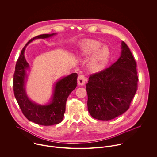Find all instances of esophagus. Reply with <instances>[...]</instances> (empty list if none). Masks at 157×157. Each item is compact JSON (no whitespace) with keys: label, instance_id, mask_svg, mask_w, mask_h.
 I'll return each instance as SVG.
<instances>
[{"label":"esophagus","instance_id":"1","mask_svg":"<svg viewBox=\"0 0 157 157\" xmlns=\"http://www.w3.org/2000/svg\"><path fill=\"white\" fill-rule=\"evenodd\" d=\"M86 81V79L85 78V77L83 75H78V78H77V83H78V85H81V86H83L85 84V82Z\"/></svg>","mask_w":157,"mask_h":157}]
</instances>
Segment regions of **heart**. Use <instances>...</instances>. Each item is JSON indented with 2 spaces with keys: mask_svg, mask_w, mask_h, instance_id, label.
Returning a JSON list of instances; mask_svg holds the SVG:
<instances>
[{
  "mask_svg": "<svg viewBox=\"0 0 157 157\" xmlns=\"http://www.w3.org/2000/svg\"><path fill=\"white\" fill-rule=\"evenodd\" d=\"M102 44L97 40H90L83 44L80 48V53L82 56L88 57L95 53L90 59L89 67L93 72L102 70L108 62L111 52L107 46H101Z\"/></svg>",
  "mask_w": 157,
  "mask_h": 157,
  "instance_id": "obj_1",
  "label": "heart"
}]
</instances>
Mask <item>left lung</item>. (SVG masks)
Wrapping results in <instances>:
<instances>
[{
  "instance_id": "left-lung-1",
  "label": "left lung",
  "mask_w": 157,
  "mask_h": 157,
  "mask_svg": "<svg viewBox=\"0 0 157 157\" xmlns=\"http://www.w3.org/2000/svg\"><path fill=\"white\" fill-rule=\"evenodd\" d=\"M121 49L116 62L91 74L86 85L88 109L95 119L110 120L124 113L137 90L138 77L134 57L123 41Z\"/></svg>"
}]
</instances>
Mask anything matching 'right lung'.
I'll list each match as a JSON object with an SVG mask.
<instances>
[{
  "instance_id": "right-lung-1",
  "label": "right lung",
  "mask_w": 157,
  "mask_h": 157,
  "mask_svg": "<svg viewBox=\"0 0 157 157\" xmlns=\"http://www.w3.org/2000/svg\"><path fill=\"white\" fill-rule=\"evenodd\" d=\"M56 34H41L33 37L23 47L16 62L13 78V90L16 99L25 117L37 124L51 126L60 123L64 117L66 102L69 95L77 87V74L72 73L59 80L54 90L50 103L40 105L31 101L25 92V79L26 71L29 65L24 56L25 48L34 39H46Z\"/></svg>"
}]
</instances>
